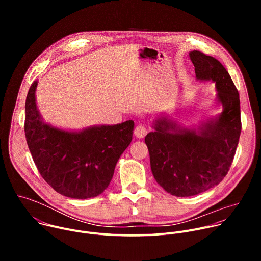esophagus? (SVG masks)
<instances>
[{
    "instance_id": "esophagus-1",
    "label": "esophagus",
    "mask_w": 261,
    "mask_h": 261,
    "mask_svg": "<svg viewBox=\"0 0 261 261\" xmlns=\"http://www.w3.org/2000/svg\"><path fill=\"white\" fill-rule=\"evenodd\" d=\"M147 133V128L143 125H139L135 128L134 130V135L137 137V138H143Z\"/></svg>"
}]
</instances>
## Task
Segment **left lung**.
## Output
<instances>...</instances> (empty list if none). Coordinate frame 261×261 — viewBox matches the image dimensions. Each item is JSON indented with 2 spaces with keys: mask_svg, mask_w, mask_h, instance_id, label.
Segmentation results:
<instances>
[{
  "mask_svg": "<svg viewBox=\"0 0 261 261\" xmlns=\"http://www.w3.org/2000/svg\"><path fill=\"white\" fill-rule=\"evenodd\" d=\"M190 59L197 80L216 84L222 114L200 131L177 129L175 123L163 118L144 138L156 181L177 197L197 195L222 181L233 161L242 131L240 96L227 70L199 50L191 51Z\"/></svg>",
  "mask_w": 261,
  "mask_h": 261,
  "instance_id": "8db88e82",
  "label": "left lung"
}]
</instances>
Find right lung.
Listing matches in <instances>:
<instances>
[{"mask_svg": "<svg viewBox=\"0 0 261 261\" xmlns=\"http://www.w3.org/2000/svg\"><path fill=\"white\" fill-rule=\"evenodd\" d=\"M36 87L34 82L25 99L24 133L37 169L64 196L86 199L100 195L132 140L134 122L82 132L59 130L41 121L35 101Z\"/></svg>", "mask_w": 261, "mask_h": 261, "instance_id": "right-lung-1", "label": "right lung"}]
</instances>
